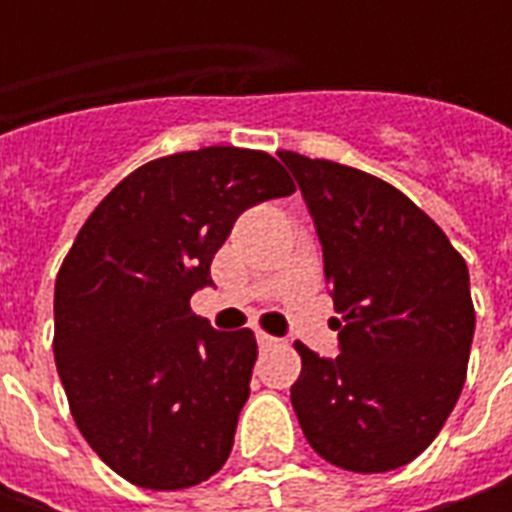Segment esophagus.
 <instances>
[{
  "mask_svg": "<svg viewBox=\"0 0 512 512\" xmlns=\"http://www.w3.org/2000/svg\"><path fill=\"white\" fill-rule=\"evenodd\" d=\"M256 342H259V347L265 350V347H273L276 339H273V336H267V333H262V330H256Z\"/></svg>",
  "mask_w": 512,
  "mask_h": 512,
  "instance_id": "1",
  "label": "esophagus"
}]
</instances>
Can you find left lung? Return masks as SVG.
<instances>
[{
	"mask_svg": "<svg viewBox=\"0 0 512 512\" xmlns=\"http://www.w3.org/2000/svg\"><path fill=\"white\" fill-rule=\"evenodd\" d=\"M322 242L339 356L296 342L290 402L310 447L342 470L413 462L459 402L476 330L470 273L444 230L402 190L282 150Z\"/></svg>",
	"mask_w": 512,
	"mask_h": 512,
	"instance_id": "obj_1",
	"label": "left lung"
}]
</instances>
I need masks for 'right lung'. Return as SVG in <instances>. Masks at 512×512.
<instances>
[{"label": "right lung", "mask_w": 512, "mask_h": 512, "mask_svg": "<svg viewBox=\"0 0 512 512\" xmlns=\"http://www.w3.org/2000/svg\"><path fill=\"white\" fill-rule=\"evenodd\" d=\"M265 150L153 159L82 225L53 293V356L70 413L113 473L148 490L210 479L250 396L256 339L193 316L210 262L247 207L290 196Z\"/></svg>", "instance_id": "add662e5"}]
</instances>
